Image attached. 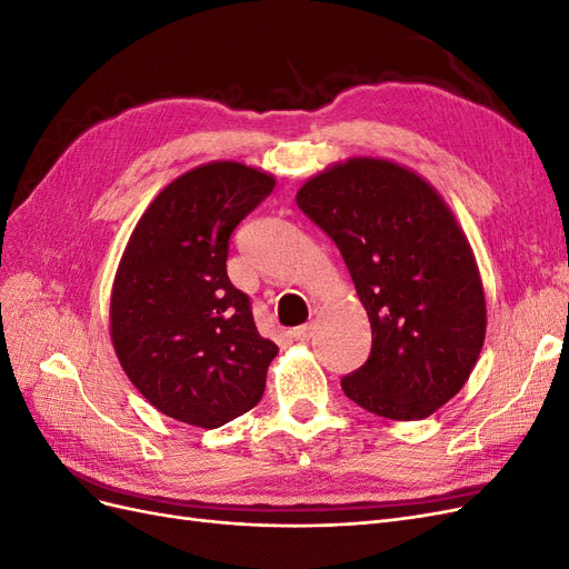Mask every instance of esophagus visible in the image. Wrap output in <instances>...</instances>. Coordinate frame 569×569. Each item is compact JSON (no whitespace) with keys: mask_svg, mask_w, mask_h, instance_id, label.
Segmentation results:
<instances>
[{"mask_svg":"<svg viewBox=\"0 0 569 569\" xmlns=\"http://www.w3.org/2000/svg\"><path fill=\"white\" fill-rule=\"evenodd\" d=\"M295 339H299V341H306V339H311L313 335H316V322H306V325H301V327H297L295 332Z\"/></svg>","mask_w":569,"mask_h":569,"instance_id":"obj_1","label":"esophagus"}]
</instances>
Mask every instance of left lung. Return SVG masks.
<instances>
[{
	"instance_id": "obj_1",
	"label": "left lung",
	"mask_w": 569,
	"mask_h": 569,
	"mask_svg": "<svg viewBox=\"0 0 569 569\" xmlns=\"http://www.w3.org/2000/svg\"><path fill=\"white\" fill-rule=\"evenodd\" d=\"M297 203L341 251L372 327L343 393L389 420L432 416L468 382L487 332L479 270L449 206L382 159L327 168Z\"/></svg>"
}]
</instances>
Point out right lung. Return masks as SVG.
Segmentation results:
<instances>
[{"instance_id":"right-lung-1","label":"right lung","mask_w":569,"mask_h":569,"mask_svg":"<svg viewBox=\"0 0 569 569\" xmlns=\"http://www.w3.org/2000/svg\"><path fill=\"white\" fill-rule=\"evenodd\" d=\"M274 187L261 170L216 161L170 182L137 222L116 272L111 339L130 382L163 416L213 429L266 389L278 347L228 278L234 228Z\"/></svg>"}]
</instances>
